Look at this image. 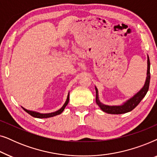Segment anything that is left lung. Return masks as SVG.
<instances>
[{
    "label": "left lung",
    "mask_w": 157,
    "mask_h": 157,
    "mask_svg": "<svg viewBox=\"0 0 157 157\" xmlns=\"http://www.w3.org/2000/svg\"><path fill=\"white\" fill-rule=\"evenodd\" d=\"M150 82V61L149 58L147 55V78H146L145 83L144 86L137 92L136 94H134L132 98L126 100L125 102H124L121 105H118V106H109L102 104L98 98V91L97 88L95 86L96 89V102L98 104V106L100 107L103 111L107 113H111V114H121V113H125L129 111H132L139 103L143 99L144 97L147 94L148 90L149 87Z\"/></svg>",
    "instance_id": "1"
}]
</instances>
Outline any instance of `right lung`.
Instances as JSON below:
<instances>
[{
    "label": "right lung",
    "instance_id": "obj_1",
    "mask_svg": "<svg viewBox=\"0 0 157 157\" xmlns=\"http://www.w3.org/2000/svg\"><path fill=\"white\" fill-rule=\"evenodd\" d=\"M68 101H69V92H68V94L67 96V98H66V102L64 103L63 106H62L61 108L59 109V110L55 111V112L48 113H39V112H36V111H34L28 110V109L23 108V107H22V108L23 109V110H24L25 111H26L28 113H29V114L32 116V117H33L35 118H38V119H46V118L53 117H55V116L61 114V113L63 111L64 109H65V107L67 106V104H68Z\"/></svg>",
    "mask_w": 157,
    "mask_h": 157
}]
</instances>
